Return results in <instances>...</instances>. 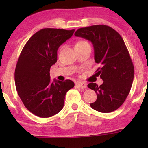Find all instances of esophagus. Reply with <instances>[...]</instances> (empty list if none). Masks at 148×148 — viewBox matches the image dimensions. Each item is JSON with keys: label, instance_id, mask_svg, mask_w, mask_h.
<instances>
[{"label": "esophagus", "instance_id": "1", "mask_svg": "<svg viewBox=\"0 0 148 148\" xmlns=\"http://www.w3.org/2000/svg\"><path fill=\"white\" fill-rule=\"evenodd\" d=\"M76 85V86H78V87H81V88H82V89L86 88V87H87V84L86 83H84V82H77Z\"/></svg>", "mask_w": 148, "mask_h": 148}]
</instances>
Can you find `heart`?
<instances>
[{"mask_svg":"<svg viewBox=\"0 0 148 148\" xmlns=\"http://www.w3.org/2000/svg\"><path fill=\"white\" fill-rule=\"evenodd\" d=\"M88 44L87 42L86 41H84V40H82V41H79L77 42V43L76 45H81V44Z\"/></svg>","mask_w":148,"mask_h":148,"instance_id":"1","label":"heart"}]
</instances>
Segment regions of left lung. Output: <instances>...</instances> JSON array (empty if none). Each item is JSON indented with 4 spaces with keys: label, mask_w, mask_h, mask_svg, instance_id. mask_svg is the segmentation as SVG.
Segmentation results:
<instances>
[{
    "label": "left lung",
    "mask_w": 148,
    "mask_h": 148,
    "mask_svg": "<svg viewBox=\"0 0 148 148\" xmlns=\"http://www.w3.org/2000/svg\"><path fill=\"white\" fill-rule=\"evenodd\" d=\"M74 35L92 42L95 61L101 65L95 72L103 84L99 86L96 83L87 85L97 95V101L90 106L102 113L118 109L131 91L134 75L133 63L121 35L105 25L80 28Z\"/></svg>",
    "instance_id": "1"
}]
</instances>
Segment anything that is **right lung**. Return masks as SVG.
Returning <instances> with one entry per match:
<instances>
[{
  "label": "right lung",
  "instance_id": "add662e5",
  "mask_svg": "<svg viewBox=\"0 0 148 148\" xmlns=\"http://www.w3.org/2000/svg\"><path fill=\"white\" fill-rule=\"evenodd\" d=\"M74 29L46 28L34 34L25 45L15 70L16 90L24 106L42 118L61 111L65 95L74 87L72 80H50V68L57 61L59 47Z\"/></svg>",
  "mask_w": 148,
  "mask_h": 148
}]
</instances>
